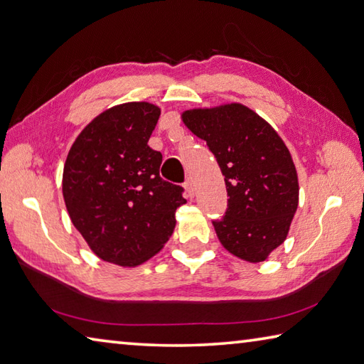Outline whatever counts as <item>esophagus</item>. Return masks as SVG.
Instances as JSON below:
<instances>
[{
    "mask_svg": "<svg viewBox=\"0 0 364 364\" xmlns=\"http://www.w3.org/2000/svg\"><path fill=\"white\" fill-rule=\"evenodd\" d=\"M183 188H185V193H187L188 198H193L195 196V185H193V181H191L190 177H188L187 181H185Z\"/></svg>",
    "mask_w": 364,
    "mask_h": 364,
    "instance_id": "esophagus-1",
    "label": "esophagus"
}]
</instances>
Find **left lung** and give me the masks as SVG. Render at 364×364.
Returning <instances> with one entry per match:
<instances>
[{
    "instance_id": "obj_1",
    "label": "left lung",
    "mask_w": 364,
    "mask_h": 364,
    "mask_svg": "<svg viewBox=\"0 0 364 364\" xmlns=\"http://www.w3.org/2000/svg\"><path fill=\"white\" fill-rule=\"evenodd\" d=\"M181 119L205 141L225 176L228 209L214 228L231 255L269 258L289 236L299 183L290 150L269 123L241 102L183 111Z\"/></svg>"
}]
</instances>
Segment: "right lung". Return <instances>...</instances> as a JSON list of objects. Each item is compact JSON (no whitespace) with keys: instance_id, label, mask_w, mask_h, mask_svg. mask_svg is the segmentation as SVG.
Instances as JSON below:
<instances>
[{"instance_id":"obj_1","label":"right lung","mask_w":364,"mask_h":364,"mask_svg":"<svg viewBox=\"0 0 364 364\" xmlns=\"http://www.w3.org/2000/svg\"><path fill=\"white\" fill-rule=\"evenodd\" d=\"M160 107L146 101L106 109L82 129L66 156L68 214L95 255L134 267L156 255L176 228L183 188L160 177L149 146Z\"/></svg>"}]
</instances>
